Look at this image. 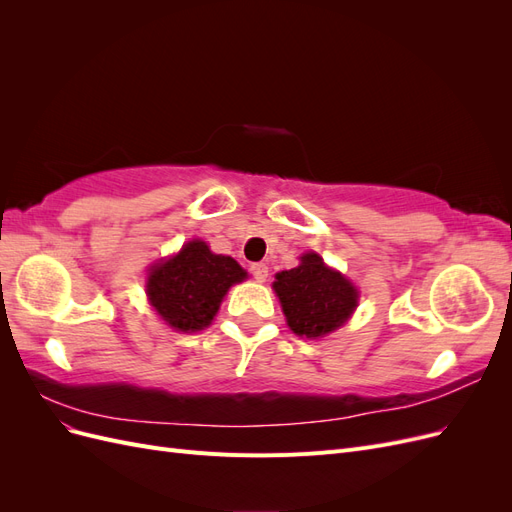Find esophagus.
Here are the masks:
<instances>
[{"label": "esophagus", "mask_w": 512, "mask_h": 512, "mask_svg": "<svg viewBox=\"0 0 512 512\" xmlns=\"http://www.w3.org/2000/svg\"><path fill=\"white\" fill-rule=\"evenodd\" d=\"M250 273L254 275L256 282H265L269 277V267L265 265V262H256V265L250 267Z\"/></svg>", "instance_id": "esophagus-1"}]
</instances>
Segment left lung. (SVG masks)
<instances>
[{
    "label": "left lung",
    "mask_w": 512,
    "mask_h": 512,
    "mask_svg": "<svg viewBox=\"0 0 512 512\" xmlns=\"http://www.w3.org/2000/svg\"><path fill=\"white\" fill-rule=\"evenodd\" d=\"M273 290L280 297L288 327L301 337H322L350 318L359 292L324 265L314 252L301 256V265L275 275Z\"/></svg>",
    "instance_id": "left-lung-1"
}]
</instances>
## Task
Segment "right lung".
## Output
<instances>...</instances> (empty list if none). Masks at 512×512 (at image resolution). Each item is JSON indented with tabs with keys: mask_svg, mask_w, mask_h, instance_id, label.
Instances as JSON below:
<instances>
[{
	"mask_svg": "<svg viewBox=\"0 0 512 512\" xmlns=\"http://www.w3.org/2000/svg\"><path fill=\"white\" fill-rule=\"evenodd\" d=\"M245 277L237 260L213 254L205 241L196 239L151 269L147 294L170 327L185 333L200 331L218 314L228 288Z\"/></svg>",
	"mask_w": 512,
	"mask_h": 512,
	"instance_id": "add662e5",
	"label": "right lung"
}]
</instances>
